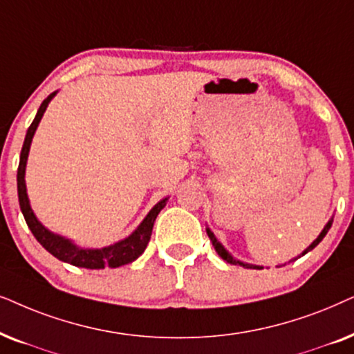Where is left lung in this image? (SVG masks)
Masks as SVG:
<instances>
[{"label":"left lung","instance_id":"1","mask_svg":"<svg viewBox=\"0 0 354 354\" xmlns=\"http://www.w3.org/2000/svg\"><path fill=\"white\" fill-rule=\"evenodd\" d=\"M332 221H333V218L328 220V223L324 226V230H322V232H320V234L317 236V239H315V241H314L313 244H310V246H309L308 249H304V251H303V254H301V256H304V254H308L309 251H313V249H314L315 246H317V244H319L320 241H322L325 234H327L328 230H330ZM207 234H209V238H210L212 244H214V248H215L216 254H218V256H220L221 259H223V261H226L228 263H233V266H236V263H239V266H243V267H246V268H259V270H261V268H263V267H261V266H252V263H244V262H239V261H236V259H234V257L232 256V254H230L228 251H226V249H225L223 246H221V243L218 241V239L215 238V234L212 233L209 228H207ZM301 256H299V257H301ZM295 261H296V259H295Z\"/></svg>","mask_w":354,"mask_h":354}]
</instances>
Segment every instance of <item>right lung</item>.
<instances>
[{
	"instance_id": "right-lung-1",
	"label": "right lung",
	"mask_w": 354,
	"mask_h": 354,
	"mask_svg": "<svg viewBox=\"0 0 354 354\" xmlns=\"http://www.w3.org/2000/svg\"><path fill=\"white\" fill-rule=\"evenodd\" d=\"M55 95L56 92L50 93V95L41 102L39 111H37L35 115V120L32 121L29 129H27L26 140H24V145L21 150V160H19V168H17V194H19V205H21L24 218H26V223L30 228V232L35 236L37 241H39L50 254H53L56 259H59V261L68 262L71 266H75V267H84V268H105V267L116 268V267L126 266V263L136 261V259L145 251V248H147V244L150 241V236H152L155 218H157L160 210L167 205L168 199L160 201L158 204L149 212L147 216H145L142 223L138 226V230L133 232V234H129V236L122 239V241H118L115 244H111V246H106L102 249L79 248L75 246L73 241H69V239L59 236V234L51 233L50 230H46L45 226L37 220V216L30 209V202H29V197H27V189H26V180H24V176H26L27 157H29L32 138H34L37 126H39L46 106H48L50 100Z\"/></svg>"
}]
</instances>
